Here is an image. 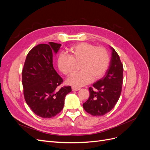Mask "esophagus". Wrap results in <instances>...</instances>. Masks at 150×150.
<instances>
[{
    "label": "esophagus",
    "instance_id": "1",
    "mask_svg": "<svg viewBox=\"0 0 150 150\" xmlns=\"http://www.w3.org/2000/svg\"><path fill=\"white\" fill-rule=\"evenodd\" d=\"M80 88L78 87H75V86H72V90L74 91H76L79 90Z\"/></svg>",
    "mask_w": 150,
    "mask_h": 150
}]
</instances>
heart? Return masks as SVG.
<instances>
[{
	"instance_id": "heart-1",
	"label": "heart",
	"mask_w": 150,
	"mask_h": 150,
	"mask_svg": "<svg viewBox=\"0 0 150 150\" xmlns=\"http://www.w3.org/2000/svg\"><path fill=\"white\" fill-rule=\"evenodd\" d=\"M110 62L106 49L89 43H81L72 47L69 54H61L57 65L61 72L67 76L73 74L67 83L74 86H83L93 80L101 78L105 74Z\"/></svg>"
}]
</instances>
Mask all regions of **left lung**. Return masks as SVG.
Instances as JSON below:
<instances>
[{"label": "left lung", "instance_id": "8db88e82", "mask_svg": "<svg viewBox=\"0 0 150 150\" xmlns=\"http://www.w3.org/2000/svg\"><path fill=\"white\" fill-rule=\"evenodd\" d=\"M111 49L110 66L103 78L94 83L89 88L90 96L83 104L84 110L95 116H103L115 107L120 97L122 81L123 66L118 54Z\"/></svg>", "mask_w": 150, "mask_h": 150}]
</instances>
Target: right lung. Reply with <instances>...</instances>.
<instances>
[{
	"instance_id": "obj_1",
	"label": "right lung",
	"mask_w": 150,
	"mask_h": 150,
	"mask_svg": "<svg viewBox=\"0 0 150 150\" xmlns=\"http://www.w3.org/2000/svg\"><path fill=\"white\" fill-rule=\"evenodd\" d=\"M61 46L50 42L33 47L26 57L22 72L26 103L36 115L44 118L59 113L66 96L71 92L69 86L59 88L63 80L52 64V53L57 54Z\"/></svg>"
}]
</instances>
